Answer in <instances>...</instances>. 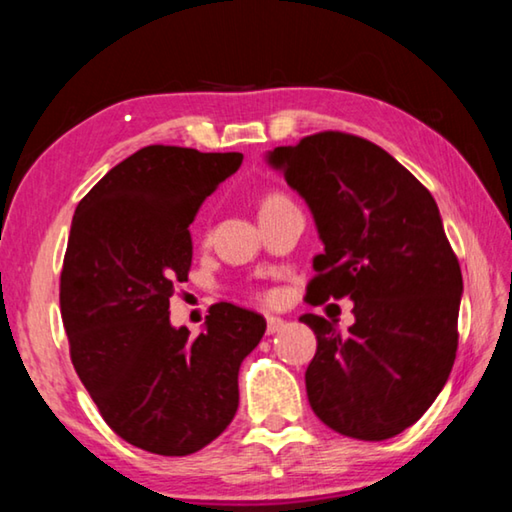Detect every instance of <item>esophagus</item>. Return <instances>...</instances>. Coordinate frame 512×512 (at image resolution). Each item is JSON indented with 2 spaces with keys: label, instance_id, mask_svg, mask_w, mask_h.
<instances>
[{
  "label": "esophagus",
  "instance_id": "obj_1",
  "mask_svg": "<svg viewBox=\"0 0 512 512\" xmlns=\"http://www.w3.org/2000/svg\"><path fill=\"white\" fill-rule=\"evenodd\" d=\"M284 325H287V320H284V318H280V316H266V332L268 334L280 332Z\"/></svg>",
  "mask_w": 512,
  "mask_h": 512
}]
</instances>
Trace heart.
I'll return each instance as SVG.
<instances>
[{
	"label": "heart",
	"instance_id": "1",
	"mask_svg": "<svg viewBox=\"0 0 512 512\" xmlns=\"http://www.w3.org/2000/svg\"><path fill=\"white\" fill-rule=\"evenodd\" d=\"M282 198H284V196H280V194H271V196H266V198H264V203H262V207H264V205H268V203L282 201Z\"/></svg>",
	"mask_w": 512,
	"mask_h": 512
}]
</instances>
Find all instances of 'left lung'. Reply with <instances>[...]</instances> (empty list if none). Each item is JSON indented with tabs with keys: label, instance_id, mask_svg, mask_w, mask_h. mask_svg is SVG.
Returning a JSON list of instances; mask_svg holds the SVG:
<instances>
[{
	"label": "left lung",
	"instance_id": "8db88e82",
	"mask_svg": "<svg viewBox=\"0 0 512 512\" xmlns=\"http://www.w3.org/2000/svg\"><path fill=\"white\" fill-rule=\"evenodd\" d=\"M309 203L325 253L311 305L354 302V325L305 314L318 348L307 395L329 429L386 440L422 418L452 372L463 275L438 205L413 173L359 135L323 131L268 155Z\"/></svg>",
	"mask_w": 512,
	"mask_h": 512
}]
</instances>
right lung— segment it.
<instances>
[{"mask_svg": "<svg viewBox=\"0 0 512 512\" xmlns=\"http://www.w3.org/2000/svg\"><path fill=\"white\" fill-rule=\"evenodd\" d=\"M241 153L144 146L83 196L60 271L76 375L108 427L140 449L187 456L232 422L239 366L264 316L216 302L205 332L171 327L169 298L192 268L189 223Z\"/></svg>", "mask_w": 512, "mask_h": 512, "instance_id": "right-lung-1", "label": "right lung"}]
</instances>
